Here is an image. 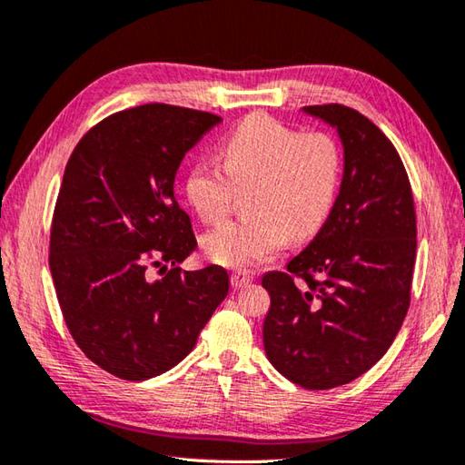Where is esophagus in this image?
Here are the masks:
<instances>
[{"instance_id": "obj_1", "label": "esophagus", "mask_w": 465, "mask_h": 465, "mask_svg": "<svg viewBox=\"0 0 465 465\" xmlns=\"http://www.w3.org/2000/svg\"><path fill=\"white\" fill-rule=\"evenodd\" d=\"M252 280H253V274H250V272H243V270L232 272V286H233V288H245V286H250Z\"/></svg>"}]
</instances>
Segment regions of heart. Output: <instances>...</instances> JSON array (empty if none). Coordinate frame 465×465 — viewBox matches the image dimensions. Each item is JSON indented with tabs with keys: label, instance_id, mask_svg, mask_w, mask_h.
Masks as SVG:
<instances>
[{
	"label": "heart",
	"instance_id": "heart-1",
	"mask_svg": "<svg viewBox=\"0 0 465 465\" xmlns=\"http://www.w3.org/2000/svg\"><path fill=\"white\" fill-rule=\"evenodd\" d=\"M222 165L199 159L189 167L185 195L199 220L220 223L232 212L233 187H248L245 213L203 238L207 258L252 270L292 240L324 225L341 185L342 153L331 133H300L270 114H253L225 136Z\"/></svg>",
	"mask_w": 465,
	"mask_h": 465
}]
</instances>
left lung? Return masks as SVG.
Listing matches in <instances>:
<instances>
[{
    "mask_svg": "<svg viewBox=\"0 0 465 465\" xmlns=\"http://www.w3.org/2000/svg\"><path fill=\"white\" fill-rule=\"evenodd\" d=\"M306 113L334 124L344 175L329 220L286 272H270L268 361L292 383L347 385L383 357L411 304L417 220L403 161L385 133L344 104Z\"/></svg>",
    "mask_w": 465,
    "mask_h": 465,
    "instance_id": "obj_1",
    "label": "left lung"
}]
</instances>
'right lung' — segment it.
Listing matches in <instances>:
<instances>
[{
	"label": "right lung",
	"instance_id": "obj_1",
	"mask_svg": "<svg viewBox=\"0 0 465 465\" xmlns=\"http://www.w3.org/2000/svg\"><path fill=\"white\" fill-rule=\"evenodd\" d=\"M217 123L185 106L126 108L96 123L66 163L52 280L72 339L118 379L144 381L183 361L230 290L222 266L177 268L197 240L173 191L175 173Z\"/></svg>",
	"mask_w": 465,
	"mask_h": 465
}]
</instances>
